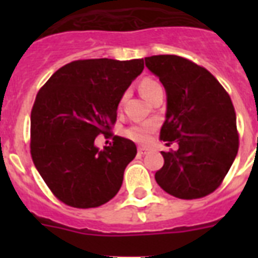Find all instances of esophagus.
I'll return each mask as SVG.
<instances>
[{"instance_id": "obj_1", "label": "esophagus", "mask_w": 258, "mask_h": 258, "mask_svg": "<svg viewBox=\"0 0 258 258\" xmlns=\"http://www.w3.org/2000/svg\"><path fill=\"white\" fill-rule=\"evenodd\" d=\"M150 149L149 147H146V146H138V154H141V155H145L146 153H149Z\"/></svg>"}]
</instances>
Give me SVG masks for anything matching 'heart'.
I'll return each instance as SVG.
<instances>
[{"instance_id":"obj_1","label":"heart","mask_w":258,"mask_h":258,"mask_svg":"<svg viewBox=\"0 0 258 258\" xmlns=\"http://www.w3.org/2000/svg\"><path fill=\"white\" fill-rule=\"evenodd\" d=\"M158 88H162L161 84L151 78L143 79L141 82V86H139L142 95L146 99ZM155 128H157V123L155 121H142V123H135V124L130 125L128 128H125L124 135L128 139H131V141L137 142V143H145V142L149 141L150 135L155 131Z\"/></svg>"}]
</instances>
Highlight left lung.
I'll return each mask as SVG.
<instances>
[{
    "label": "left lung",
    "mask_w": 258,
    "mask_h": 258,
    "mask_svg": "<svg viewBox=\"0 0 258 258\" xmlns=\"http://www.w3.org/2000/svg\"><path fill=\"white\" fill-rule=\"evenodd\" d=\"M167 93L161 141L178 143L162 151L165 165L157 183L170 196L197 200L220 187L238 151V131L232 99L206 68L175 54L146 57Z\"/></svg>",
    "instance_id": "obj_1"
}]
</instances>
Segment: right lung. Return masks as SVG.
<instances>
[{
    "label": "right lung",
    "mask_w": 258,
    "mask_h": 258,
    "mask_svg": "<svg viewBox=\"0 0 258 258\" xmlns=\"http://www.w3.org/2000/svg\"><path fill=\"white\" fill-rule=\"evenodd\" d=\"M143 68V58L76 60L38 91L30 112V155L62 204L97 208L119 191L137 146L111 130L123 93ZM100 133L113 138L103 152L94 146Z\"/></svg>",
    "instance_id": "obj_1"
}]
</instances>
